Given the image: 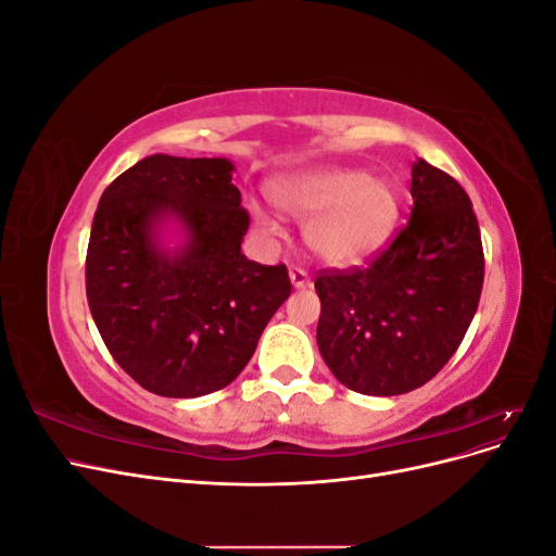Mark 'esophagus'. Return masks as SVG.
Returning a JSON list of instances; mask_svg holds the SVG:
<instances>
[{
  "label": "esophagus",
  "instance_id": "obj_1",
  "mask_svg": "<svg viewBox=\"0 0 556 556\" xmlns=\"http://www.w3.org/2000/svg\"><path fill=\"white\" fill-rule=\"evenodd\" d=\"M290 280H292V288L294 290H306V288H311V285H313L304 268H296V266L290 268Z\"/></svg>",
  "mask_w": 556,
  "mask_h": 556
}]
</instances>
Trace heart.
Returning a JSON list of instances; mask_svg holds the SVG:
<instances>
[{"instance_id":"b5f03b06","label":"heart","mask_w":556,"mask_h":556,"mask_svg":"<svg viewBox=\"0 0 556 556\" xmlns=\"http://www.w3.org/2000/svg\"><path fill=\"white\" fill-rule=\"evenodd\" d=\"M274 204L306 220L304 239L313 255L336 268L359 266L390 243L401 217L396 185L352 166H325L276 178ZM250 215L264 237H280V225L257 204Z\"/></svg>"}]
</instances>
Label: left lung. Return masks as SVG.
<instances>
[{"mask_svg": "<svg viewBox=\"0 0 556 556\" xmlns=\"http://www.w3.org/2000/svg\"><path fill=\"white\" fill-rule=\"evenodd\" d=\"M410 194L408 227L371 266L315 280L319 355L368 396L406 394L439 374L482 292L480 227L462 185L417 160Z\"/></svg>", "mask_w": 556, "mask_h": 556, "instance_id": "obj_1", "label": "left lung"}]
</instances>
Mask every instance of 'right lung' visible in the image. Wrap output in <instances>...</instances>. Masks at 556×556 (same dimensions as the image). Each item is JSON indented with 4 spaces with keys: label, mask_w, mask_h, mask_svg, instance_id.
Listing matches in <instances>:
<instances>
[{
    "label": "right lung",
    "mask_w": 556,
    "mask_h": 556,
    "mask_svg": "<svg viewBox=\"0 0 556 556\" xmlns=\"http://www.w3.org/2000/svg\"><path fill=\"white\" fill-rule=\"evenodd\" d=\"M237 166L225 157H143L94 211L86 290L94 325L143 390H223L290 296L288 268L250 262Z\"/></svg>",
    "instance_id": "add662e5"
}]
</instances>
